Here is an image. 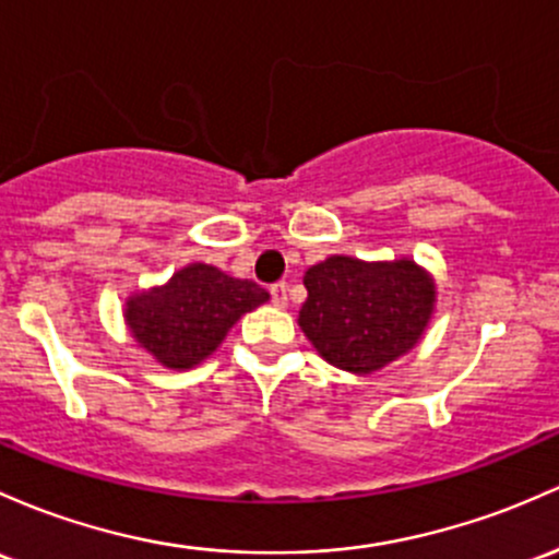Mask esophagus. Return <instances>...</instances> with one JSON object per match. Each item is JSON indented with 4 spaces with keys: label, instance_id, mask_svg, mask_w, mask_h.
Returning <instances> with one entry per match:
<instances>
[{
    "label": "esophagus",
    "instance_id": "1",
    "mask_svg": "<svg viewBox=\"0 0 559 559\" xmlns=\"http://www.w3.org/2000/svg\"><path fill=\"white\" fill-rule=\"evenodd\" d=\"M270 299H273L275 308H286V302H289V286H286V281H278V284L270 286Z\"/></svg>",
    "mask_w": 559,
    "mask_h": 559
}]
</instances>
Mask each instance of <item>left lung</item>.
Listing matches in <instances>:
<instances>
[{
	"label": "left lung",
	"mask_w": 559,
	"mask_h": 559,
	"mask_svg": "<svg viewBox=\"0 0 559 559\" xmlns=\"http://www.w3.org/2000/svg\"><path fill=\"white\" fill-rule=\"evenodd\" d=\"M299 326L336 369L371 373L416 345L435 302L432 278L411 260L329 257L305 273Z\"/></svg>",
	"instance_id": "1"
}]
</instances>
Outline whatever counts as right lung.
<instances>
[{
    "label": "right lung",
    "mask_w": 559,
    "mask_h": 559,
    "mask_svg": "<svg viewBox=\"0 0 559 559\" xmlns=\"http://www.w3.org/2000/svg\"><path fill=\"white\" fill-rule=\"evenodd\" d=\"M254 281L230 278L212 265L182 267L162 289L127 302L132 336L167 369H190L217 349L243 312L267 302Z\"/></svg>",
    "instance_id": "add662e5"
}]
</instances>
